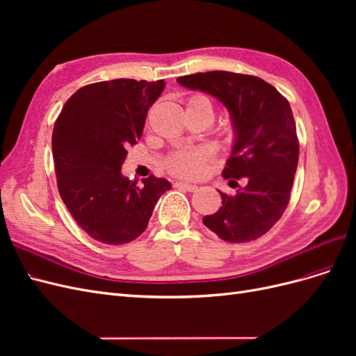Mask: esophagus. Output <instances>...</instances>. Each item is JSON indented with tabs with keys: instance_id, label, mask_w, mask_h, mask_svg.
I'll return each instance as SVG.
<instances>
[{
	"instance_id": "esophagus-1",
	"label": "esophagus",
	"mask_w": 356,
	"mask_h": 356,
	"mask_svg": "<svg viewBox=\"0 0 356 356\" xmlns=\"http://www.w3.org/2000/svg\"><path fill=\"white\" fill-rule=\"evenodd\" d=\"M175 186L179 187V188H184L187 191H196L197 190V186L195 184H190V182H182V181H178L175 182Z\"/></svg>"
}]
</instances>
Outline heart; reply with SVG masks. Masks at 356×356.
I'll return each mask as SVG.
<instances>
[{"label": "heart", "mask_w": 356, "mask_h": 356, "mask_svg": "<svg viewBox=\"0 0 356 356\" xmlns=\"http://www.w3.org/2000/svg\"><path fill=\"white\" fill-rule=\"evenodd\" d=\"M193 108H204L211 114V117L213 114L211 101L202 95H195L187 99V110ZM204 160H207V154L203 152H178L166 160V166L172 174L181 177H196L200 174Z\"/></svg>", "instance_id": "obj_1"}]
</instances>
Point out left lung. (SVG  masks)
Instances as JSON below:
<instances>
[{"label":"left lung","instance_id":"obj_1","mask_svg":"<svg viewBox=\"0 0 356 356\" xmlns=\"http://www.w3.org/2000/svg\"><path fill=\"white\" fill-rule=\"evenodd\" d=\"M177 81L218 99L229 110L234 131L222 177L238 190L234 196L221 193L222 207L203 217V224L225 242L261 238L286 209L297 170L298 139L289 102L254 75L209 71Z\"/></svg>","mask_w":356,"mask_h":356}]
</instances>
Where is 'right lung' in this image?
<instances>
[{
    "instance_id": "1",
    "label": "right lung",
    "mask_w": 356,
    "mask_h": 356,
    "mask_svg": "<svg viewBox=\"0 0 356 356\" xmlns=\"http://www.w3.org/2000/svg\"><path fill=\"white\" fill-rule=\"evenodd\" d=\"M165 80L93 83L63 105L51 148L59 195L80 227L95 241L123 245L148 225L160 196L172 186L149 175L139 187L122 175L127 148L143 135L145 117Z\"/></svg>"
}]
</instances>
